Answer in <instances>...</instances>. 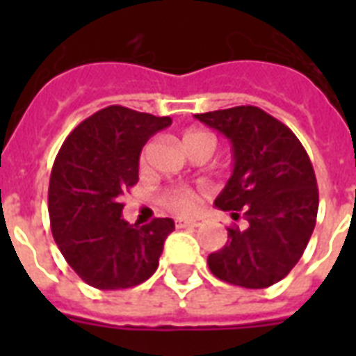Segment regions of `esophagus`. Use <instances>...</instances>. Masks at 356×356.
<instances>
[{
	"label": "esophagus",
	"mask_w": 356,
	"mask_h": 356,
	"mask_svg": "<svg viewBox=\"0 0 356 356\" xmlns=\"http://www.w3.org/2000/svg\"><path fill=\"white\" fill-rule=\"evenodd\" d=\"M203 218H190V220H184V218H177L175 220V227L184 229V227H201L203 225Z\"/></svg>",
	"instance_id": "34e87169"
}]
</instances>
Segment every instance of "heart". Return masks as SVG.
Instances as JSON below:
<instances>
[{
	"label": "heart",
	"mask_w": 356,
	"mask_h": 356,
	"mask_svg": "<svg viewBox=\"0 0 356 356\" xmlns=\"http://www.w3.org/2000/svg\"><path fill=\"white\" fill-rule=\"evenodd\" d=\"M183 144L186 149H190L195 144H211L214 147V138L209 133H203V131H188V133L183 134ZM149 151L151 142L145 144V147L142 149L140 161L145 162ZM161 203L166 207L168 211L175 212V214H188L195 205V194L194 190L188 188V186H175V188H168L162 192Z\"/></svg>",
	"instance_id": "b5f03b06"
}]
</instances>
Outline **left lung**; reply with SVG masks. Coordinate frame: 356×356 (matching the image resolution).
I'll use <instances>...</instances> for the list:
<instances>
[{
    "instance_id": "8db88e82",
    "label": "left lung",
    "mask_w": 356,
    "mask_h": 356,
    "mask_svg": "<svg viewBox=\"0 0 356 356\" xmlns=\"http://www.w3.org/2000/svg\"><path fill=\"white\" fill-rule=\"evenodd\" d=\"M195 118L233 147V175L214 205L248 222L245 229H227V243L209 254V268L229 284L271 286L298 264L314 231L320 195L312 162L298 136L259 107Z\"/></svg>"
}]
</instances>
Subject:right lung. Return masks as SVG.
<instances>
[{"mask_svg": "<svg viewBox=\"0 0 356 356\" xmlns=\"http://www.w3.org/2000/svg\"><path fill=\"white\" fill-rule=\"evenodd\" d=\"M172 125L113 105L81 122L64 140L49 179L51 233L72 270L94 288L136 286L155 273L172 218L131 225L122 218L125 190L138 183L142 147Z\"/></svg>", "mask_w": 356, "mask_h": 356, "instance_id": "obj_1", "label": "right lung"}]
</instances>
